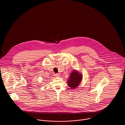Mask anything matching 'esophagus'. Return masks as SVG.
Segmentation results:
<instances>
[{
  "label": "esophagus",
  "mask_w": 125,
  "mask_h": 125,
  "mask_svg": "<svg viewBox=\"0 0 125 125\" xmlns=\"http://www.w3.org/2000/svg\"><path fill=\"white\" fill-rule=\"evenodd\" d=\"M55 76L56 77H59V74L58 73H56V74H55Z\"/></svg>",
  "instance_id": "obj_1"
}]
</instances>
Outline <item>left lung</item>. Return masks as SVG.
<instances>
[{
    "label": "left lung",
    "instance_id": "1",
    "mask_svg": "<svg viewBox=\"0 0 125 125\" xmlns=\"http://www.w3.org/2000/svg\"><path fill=\"white\" fill-rule=\"evenodd\" d=\"M82 79L83 75L81 73L76 70H73L70 73L69 79L67 81V84L72 89H75L82 82Z\"/></svg>",
    "mask_w": 125,
    "mask_h": 125
}]
</instances>
